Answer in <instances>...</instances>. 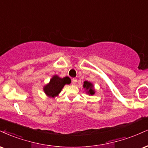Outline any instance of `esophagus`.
I'll list each match as a JSON object with an SVG mask.
<instances>
[{"label": "esophagus", "mask_w": 148, "mask_h": 148, "mask_svg": "<svg viewBox=\"0 0 148 148\" xmlns=\"http://www.w3.org/2000/svg\"><path fill=\"white\" fill-rule=\"evenodd\" d=\"M76 82H77V79H76V78H74V79H72V85H75L76 83Z\"/></svg>", "instance_id": "esophagus-1"}]
</instances>
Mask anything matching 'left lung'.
<instances>
[{
  "instance_id": "left-lung-1",
  "label": "left lung",
  "mask_w": 148,
  "mask_h": 148,
  "mask_svg": "<svg viewBox=\"0 0 148 148\" xmlns=\"http://www.w3.org/2000/svg\"><path fill=\"white\" fill-rule=\"evenodd\" d=\"M83 88L86 89L87 90H88V94H94V90L93 89V85H92V83H90V82L85 81L84 84H83Z\"/></svg>"
}]
</instances>
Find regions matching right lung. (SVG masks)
<instances>
[{
  "instance_id": "1",
  "label": "right lung",
  "mask_w": 148,
  "mask_h": 148,
  "mask_svg": "<svg viewBox=\"0 0 148 148\" xmlns=\"http://www.w3.org/2000/svg\"><path fill=\"white\" fill-rule=\"evenodd\" d=\"M70 83L71 80L67 76L61 79L58 76H54L50 80L49 84L44 88V92L49 97H54L60 93L64 85L69 84Z\"/></svg>"
}]
</instances>
